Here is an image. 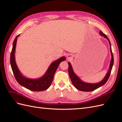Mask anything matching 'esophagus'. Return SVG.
<instances>
[{
    "mask_svg": "<svg viewBox=\"0 0 122 122\" xmlns=\"http://www.w3.org/2000/svg\"><path fill=\"white\" fill-rule=\"evenodd\" d=\"M72 57V55H71V54H68L67 55V58L68 59H70V58H71Z\"/></svg>",
    "mask_w": 122,
    "mask_h": 122,
    "instance_id": "esophagus-1",
    "label": "esophagus"
}]
</instances>
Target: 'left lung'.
<instances>
[{
	"instance_id": "8db88e82",
	"label": "left lung",
	"mask_w": 122,
	"mask_h": 122,
	"mask_svg": "<svg viewBox=\"0 0 122 122\" xmlns=\"http://www.w3.org/2000/svg\"><path fill=\"white\" fill-rule=\"evenodd\" d=\"M99 33H100V35L101 36H103L104 38L106 39L108 41L109 45H110V53H111V55H112V59H111V61H110L109 69L108 70L105 76L104 77V78L102 80V81H101L100 82L96 83H87V82H85L81 80L79 77L76 74L75 72H74L71 63L69 62H68V65H69L68 72H69V74L70 77V79H71L73 86H75V87L77 88V90L81 91L91 92V91L96 90L98 88L102 86H103V85L105 84V83L107 82V81L108 80L109 77L110 76V73H111L112 66L113 65V54L112 50L111 44H110L109 39L108 38L107 36H106V35L103 34L101 31H100Z\"/></svg>"
}]
</instances>
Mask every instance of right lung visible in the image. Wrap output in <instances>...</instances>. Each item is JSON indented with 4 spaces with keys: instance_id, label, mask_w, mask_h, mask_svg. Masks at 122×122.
I'll return each mask as SVG.
<instances>
[{
    "instance_id": "right-lung-1",
    "label": "right lung",
    "mask_w": 122,
    "mask_h": 122,
    "mask_svg": "<svg viewBox=\"0 0 122 122\" xmlns=\"http://www.w3.org/2000/svg\"><path fill=\"white\" fill-rule=\"evenodd\" d=\"M20 35H18L15 39L12 52L10 56V63L13 72L17 81L21 86L32 91H43L48 88L52 83L54 74L58 67L59 64L62 61L66 60L65 56H62L58 60L52 62L48 68L45 73L39 78L32 79L24 76L21 73L15 61V53L17 38Z\"/></svg>"
}]
</instances>
